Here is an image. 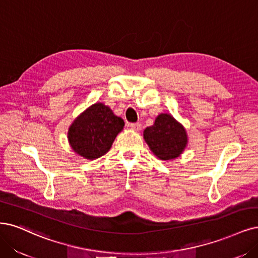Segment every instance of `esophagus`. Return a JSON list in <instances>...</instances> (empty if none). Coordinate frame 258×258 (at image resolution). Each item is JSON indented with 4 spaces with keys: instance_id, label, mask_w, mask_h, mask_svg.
I'll list each match as a JSON object with an SVG mask.
<instances>
[{
    "instance_id": "esophagus-1",
    "label": "esophagus",
    "mask_w": 258,
    "mask_h": 258,
    "mask_svg": "<svg viewBox=\"0 0 258 258\" xmlns=\"http://www.w3.org/2000/svg\"><path fill=\"white\" fill-rule=\"evenodd\" d=\"M130 127H131V129L132 130H135V131H137V132H139L140 130H141V125L139 122H135V123H131L130 125Z\"/></svg>"
}]
</instances>
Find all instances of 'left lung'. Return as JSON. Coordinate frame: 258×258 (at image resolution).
<instances>
[{
  "instance_id": "1",
  "label": "left lung",
  "mask_w": 258,
  "mask_h": 258,
  "mask_svg": "<svg viewBox=\"0 0 258 258\" xmlns=\"http://www.w3.org/2000/svg\"><path fill=\"white\" fill-rule=\"evenodd\" d=\"M143 137L152 153L163 161L178 158L188 145L185 128L168 113L159 114L154 125L144 130Z\"/></svg>"
}]
</instances>
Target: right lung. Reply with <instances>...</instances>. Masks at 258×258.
<instances>
[{
	"instance_id": "obj_1",
	"label": "right lung",
	"mask_w": 258,
	"mask_h": 258,
	"mask_svg": "<svg viewBox=\"0 0 258 258\" xmlns=\"http://www.w3.org/2000/svg\"><path fill=\"white\" fill-rule=\"evenodd\" d=\"M125 122L101 102L83 111L68 129V142L74 152L87 160L102 157L112 147Z\"/></svg>"
}]
</instances>
